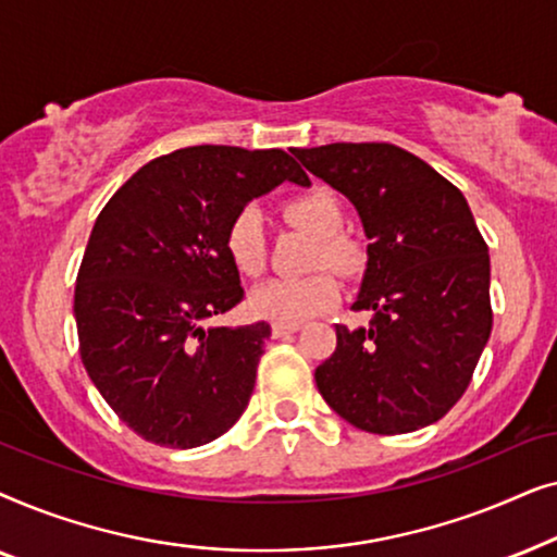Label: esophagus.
Wrapping results in <instances>:
<instances>
[{"instance_id": "obj_1", "label": "esophagus", "mask_w": 557, "mask_h": 557, "mask_svg": "<svg viewBox=\"0 0 557 557\" xmlns=\"http://www.w3.org/2000/svg\"><path fill=\"white\" fill-rule=\"evenodd\" d=\"M271 332H273V337L276 339H281V337H288V334H294V332H299V324H273L271 326Z\"/></svg>"}]
</instances>
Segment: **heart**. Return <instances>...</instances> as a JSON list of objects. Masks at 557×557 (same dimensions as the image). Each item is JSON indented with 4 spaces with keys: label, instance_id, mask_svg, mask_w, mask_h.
<instances>
[{
    "label": "heart",
    "instance_id": "1",
    "mask_svg": "<svg viewBox=\"0 0 557 557\" xmlns=\"http://www.w3.org/2000/svg\"><path fill=\"white\" fill-rule=\"evenodd\" d=\"M281 215L301 231L317 235L314 269L330 265L342 276H352L362 265V248L352 235L342 231L339 197L326 187H311L281 205ZM225 250L235 271L253 278L265 269V235L261 215L253 208L240 210L225 231ZM339 301V284L332 273L319 271L307 278H273L250 294L256 317L278 324H301L324 314Z\"/></svg>",
    "mask_w": 557,
    "mask_h": 557
}]
</instances>
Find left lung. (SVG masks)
Masks as SVG:
<instances>
[{
  "label": "left lung",
  "instance_id": "obj_1",
  "mask_svg": "<svg viewBox=\"0 0 557 557\" xmlns=\"http://www.w3.org/2000/svg\"><path fill=\"white\" fill-rule=\"evenodd\" d=\"M360 212L368 271L337 347L314 372L322 398L355 429L395 436L436 423L474 375L492 332L490 248L459 187L385 141L294 149Z\"/></svg>",
  "mask_w": 557,
  "mask_h": 557
}]
</instances>
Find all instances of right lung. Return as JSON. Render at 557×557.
Wrapping results in <instances>:
<instances>
[{
  "mask_svg": "<svg viewBox=\"0 0 557 557\" xmlns=\"http://www.w3.org/2000/svg\"><path fill=\"white\" fill-rule=\"evenodd\" d=\"M284 180L309 185L286 151L202 144L151 159L96 218L73 299L81 360L144 441L210 444L246 410L271 326L202 324L243 301L227 225Z\"/></svg>",
  "mask_w": 557,
  "mask_h": 557,
  "instance_id": "obj_1",
  "label": "right lung"
}]
</instances>
